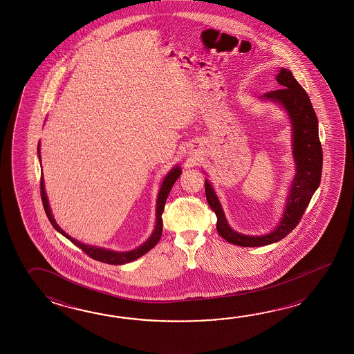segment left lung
Listing matches in <instances>:
<instances>
[{"label":"left lung","instance_id":"8db88e82","mask_svg":"<svg viewBox=\"0 0 354 354\" xmlns=\"http://www.w3.org/2000/svg\"><path fill=\"white\" fill-rule=\"evenodd\" d=\"M279 90L267 92L262 100L277 102L286 110L292 125V154L296 174L287 196L286 206L279 225L266 235H245L234 232L210 182L205 180V194L211 210L216 214V229L221 238L241 247H262L283 239L297 224L320 185L323 169V149L319 139L317 118L306 91L295 80L291 71L281 68L276 75Z\"/></svg>","mask_w":354,"mask_h":354}]
</instances>
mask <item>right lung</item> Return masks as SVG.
<instances>
[{
	"label": "right lung",
	"mask_w": 354,
	"mask_h": 354,
	"mask_svg": "<svg viewBox=\"0 0 354 354\" xmlns=\"http://www.w3.org/2000/svg\"><path fill=\"white\" fill-rule=\"evenodd\" d=\"M38 156L39 159H40V144H38ZM180 172H182V171H180V167H174V168L169 171V174H167L166 178L162 182V186H160V189H159L158 198H157V221H156L154 232H153V234L149 236V239L145 241V243H143L140 247L133 249V250H129V252H115V250L100 248V247H95V245H87V244H83L81 241H75L71 235H68L64 230H62L60 226L55 223L52 210H50V207H49V203H48V197H46L43 176H41V178H40V194H41V201H43V206H44L46 216H48L50 224L54 226V229H55L57 232H59L62 235H64L67 239L72 241L78 248L82 249L83 252H84L87 256L91 257L92 259H96L98 262H104V263L120 266V264L129 263V262H131V261H136L139 257L144 256L147 252H149L153 247L157 245V243H158L160 236H162V232H163L162 214H163V210H165L167 197L169 195V192H171V189H172L174 182L178 180Z\"/></svg>",
	"instance_id": "right-lung-1"
}]
</instances>
